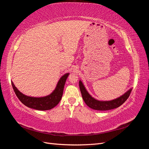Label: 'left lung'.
I'll list each match as a JSON object with an SVG mask.
<instances>
[{
	"mask_svg": "<svg viewBox=\"0 0 149 149\" xmlns=\"http://www.w3.org/2000/svg\"><path fill=\"white\" fill-rule=\"evenodd\" d=\"M79 85L82 97L86 104L93 109L98 111H107L119 107L127 100L132 89V88L130 89L129 91L124 93L123 95L115 99V100L102 101L96 100V99H94L86 91V89L82 83V81H79Z\"/></svg>",
	"mask_w": 149,
	"mask_h": 149,
	"instance_id": "8db88e82",
	"label": "left lung"
}]
</instances>
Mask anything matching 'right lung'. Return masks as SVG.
Instances as JSON below:
<instances>
[{"label": "right lung", "instance_id": "right-lung-1", "mask_svg": "<svg viewBox=\"0 0 149 149\" xmlns=\"http://www.w3.org/2000/svg\"><path fill=\"white\" fill-rule=\"evenodd\" d=\"M69 73H66L61 76L55 90L47 96L42 97H35L26 96L20 92L12 82L14 92L19 100L26 106L39 111H47L55 107L60 102L63 93V89L66 80Z\"/></svg>", "mask_w": 149, "mask_h": 149}]
</instances>
